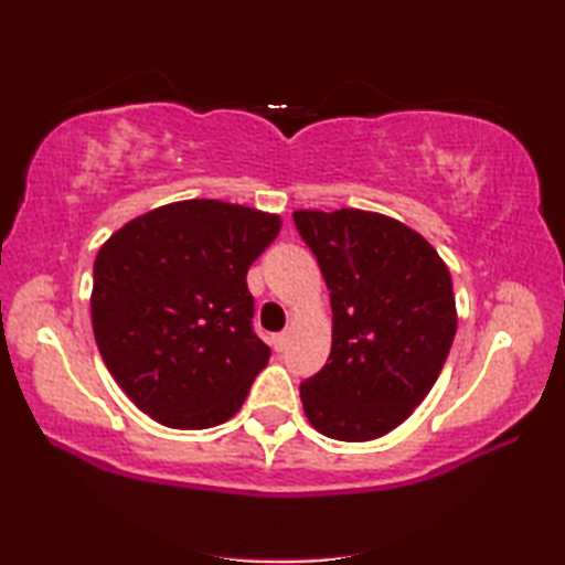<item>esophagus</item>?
Instances as JSON below:
<instances>
[{"mask_svg": "<svg viewBox=\"0 0 565 565\" xmlns=\"http://www.w3.org/2000/svg\"><path fill=\"white\" fill-rule=\"evenodd\" d=\"M285 343H288V335H285V333H275L273 335V349L275 351H285Z\"/></svg>", "mask_w": 565, "mask_h": 565, "instance_id": "1", "label": "esophagus"}]
</instances>
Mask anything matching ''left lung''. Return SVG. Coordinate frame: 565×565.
<instances>
[{"mask_svg": "<svg viewBox=\"0 0 565 565\" xmlns=\"http://www.w3.org/2000/svg\"><path fill=\"white\" fill-rule=\"evenodd\" d=\"M292 220L318 257L333 310L331 355L302 381V409L331 439L384 437L431 392L452 349V275L394 216L343 206L295 210Z\"/></svg>", "mask_w": 565, "mask_h": 565, "instance_id": "obj_1", "label": "left lung"}]
</instances>
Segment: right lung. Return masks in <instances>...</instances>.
Returning a JSON list of instances; mask_svg holds the SVG:
<instances>
[{"label": "right lung", "instance_id": "right-lung-1", "mask_svg": "<svg viewBox=\"0 0 565 565\" xmlns=\"http://www.w3.org/2000/svg\"><path fill=\"white\" fill-rule=\"evenodd\" d=\"M280 214L184 199L126 222L93 265L98 351L126 396L171 429L232 419L270 361L253 331L247 270Z\"/></svg>", "mask_w": 565, "mask_h": 565}]
</instances>
